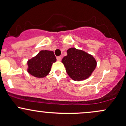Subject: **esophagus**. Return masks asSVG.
Returning <instances> with one entry per match:
<instances>
[{
	"label": "esophagus",
	"mask_w": 126,
	"mask_h": 126,
	"mask_svg": "<svg viewBox=\"0 0 126 126\" xmlns=\"http://www.w3.org/2000/svg\"><path fill=\"white\" fill-rule=\"evenodd\" d=\"M56 59H57V60L58 61H61L62 59V58H61V56H58V57L56 58Z\"/></svg>",
	"instance_id": "34e87169"
}]
</instances>
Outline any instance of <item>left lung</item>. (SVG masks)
Masks as SVG:
<instances>
[{"label": "left lung", "instance_id": "1", "mask_svg": "<svg viewBox=\"0 0 126 126\" xmlns=\"http://www.w3.org/2000/svg\"><path fill=\"white\" fill-rule=\"evenodd\" d=\"M67 55L62 59L69 76L75 81L86 79L91 75L97 66V62L92 55L81 50L70 48Z\"/></svg>", "mask_w": 126, "mask_h": 126}]
</instances>
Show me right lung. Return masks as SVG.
Listing matches in <instances>:
<instances>
[{"label": "right lung", "mask_w": 126, "mask_h": 126, "mask_svg": "<svg viewBox=\"0 0 126 126\" xmlns=\"http://www.w3.org/2000/svg\"><path fill=\"white\" fill-rule=\"evenodd\" d=\"M56 58L52 51L41 50L28 61V72L33 76L43 78L48 75Z\"/></svg>", "instance_id": "obj_1"}]
</instances>
